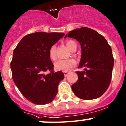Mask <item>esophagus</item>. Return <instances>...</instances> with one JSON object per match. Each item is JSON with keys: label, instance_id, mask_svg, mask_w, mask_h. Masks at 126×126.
<instances>
[{"label": "esophagus", "instance_id": "obj_1", "mask_svg": "<svg viewBox=\"0 0 126 126\" xmlns=\"http://www.w3.org/2000/svg\"><path fill=\"white\" fill-rule=\"evenodd\" d=\"M63 74H64L65 77H66L67 75H68V72H63Z\"/></svg>", "mask_w": 126, "mask_h": 126}]
</instances>
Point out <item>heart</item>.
Listing matches in <instances>:
<instances>
[{
    "mask_svg": "<svg viewBox=\"0 0 126 126\" xmlns=\"http://www.w3.org/2000/svg\"><path fill=\"white\" fill-rule=\"evenodd\" d=\"M66 45L67 48L71 51H75L77 50V43L72 40H69L66 42ZM56 47L55 45H53L51 47L49 50V58L51 60L55 61L57 59L56 55L55 53ZM76 61L73 59H67V60H59L54 63V68L57 71H63V72H67L72 68H74L76 65Z\"/></svg>",
    "mask_w": 126,
    "mask_h": 126,
    "instance_id": "heart-1",
    "label": "heart"
}]
</instances>
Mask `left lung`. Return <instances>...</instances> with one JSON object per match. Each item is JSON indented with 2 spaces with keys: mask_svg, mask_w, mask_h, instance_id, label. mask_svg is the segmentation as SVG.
Masks as SVG:
<instances>
[{
  "mask_svg": "<svg viewBox=\"0 0 126 126\" xmlns=\"http://www.w3.org/2000/svg\"><path fill=\"white\" fill-rule=\"evenodd\" d=\"M67 37L75 38L81 45V58L77 72L78 79L72 86L74 94L84 100L100 97L107 90L112 77L114 58L111 48L104 36L83 27L70 31Z\"/></svg>",
  "mask_w": 126,
  "mask_h": 126,
  "instance_id": "8db88e82",
  "label": "left lung"
}]
</instances>
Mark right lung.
I'll list each match as a JSON object with an SVG mask.
<instances>
[{
  "label": "right lung",
  "mask_w": 126,
  "mask_h": 126,
  "mask_svg": "<svg viewBox=\"0 0 126 126\" xmlns=\"http://www.w3.org/2000/svg\"><path fill=\"white\" fill-rule=\"evenodd\" d=\"M63 33L35 32L24 37L14 51L10 66L13 81L25 98L37 105L51 102L58 86L64 78L63 72H54L49 50ZM50 71L49 74L43 72Z\"/></svg>",
  "instance_id": "obj_1"
}]
</instances>
